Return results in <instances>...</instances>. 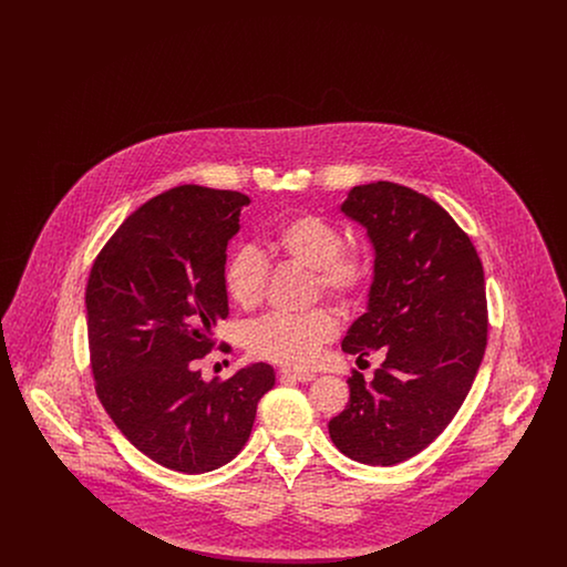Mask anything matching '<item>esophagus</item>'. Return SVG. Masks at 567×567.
<instances>
[{"label":"esophagus","mask_w":567,"mask_h":567,"mask_svg":"<svg viewBox=\"0 0 567 567\" xmlns=\"http://www.w3.org/2000/svg\"><path fill=\"white\" fill-rule=\"evenodd\" d=\"M315 372H301V370H282L280 380H293V382H310L315 380Z\"/></svg>","instance_id":"34e87169"}]
</instances>
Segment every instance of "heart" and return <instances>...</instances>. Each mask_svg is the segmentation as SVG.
<instances>
[{"label": "heart", "mask_w": 567, "mask_h": 567, "mask_svg": "<svg viewBox=\"0 0 567 567\" xmlns=\"http://www.w3.org/2000/svg\"><path fill=\"white\" fill-rule=\"evenodd\" d=\"M342 229L324 216L303 213L282 220L270 238V255L310 268L312 293L336 297L344 303L365 293L372 280V259L359 246H342ZM270 280L268 259L250 248H238L223 271L227 296L240 308H255L266 296ZM338 333L331 308L317 306L301 315L271 312L244 329L246 351L257 359L303 368L317 359Z\"/></svg>", "instance_id": "1"}]
</instances>
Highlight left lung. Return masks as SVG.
Returning <instances> with one entry per match:
<instances>
[{"label": "left lung", "instance_id": "8db88e82", "mask_svg": "<svg viewBox=\"0 0 567 567\" xmlns=\"http://www.w3.org/2000/svg\"><path fill=\"white\" fill-rule=\"evenodd\" d=\"M342 213L368 229L374 282L342 351L384 361L329 421L340 453L395 465L427 449L467 398L486 349L485 271L467 234L427 195L378 181L352 187Z\"/></svg>", "mask_w": 567, "mask_h": 567}]
</instances>
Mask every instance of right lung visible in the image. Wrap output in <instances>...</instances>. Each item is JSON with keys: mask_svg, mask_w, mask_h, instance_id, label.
Listing matches in <instances>:
<instances>
[{"mask_svg": "<svg viewBox=\"0 0 567 567\" xmlns=\"http://www.w3.org/2000/svg\"><path fill=\"white\" fill-rule=\"evenodd\" d=\"M248 195L183 185L148 199L114 231L86 282L95 393L140 453L204 474L243 451L268 363L206 382L195 368L227 319L223 271Z\"/></svg>", "mask_w": 567, "mask_h": 567, "instance_id": "right-lung-1", "label": "right lung"}]
</instances>
